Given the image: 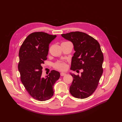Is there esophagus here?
<instances>
[{"instance_id":"1","label":"esophagus","mask_w":122,"mask_h":122,"mask_svg":"<svg viewBox=\"0 0 122 122\" xmlns=\"http://www.w3.org/2000/svg\"><path fill=\"white\" fill-rule=\"evenodd\" d=\"M66 75V73H64V72H61V76H63Z\"/></svg>"}]
</instances>
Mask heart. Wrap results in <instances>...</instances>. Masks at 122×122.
I'll return each mask as SVG.
<instances>
[{
	"label": "heart",
	"instance_id": "b5f03b06",
	"mask_svg": "<svg viewBox=\"0 0 122 122\" xmlns=\"http://www.w3.org/2000/svg\"><path fill=\"white\" fill-rule=\"evenodd\" d=\"M68 42H65L63 43H66ZM54 68L56 69L60 70V71H64L67 68V65L66 62L64 61H58L54 65Z\"/></svg>",
	"mask_w": 122,
	"mask_h": 122
}]
</instances>
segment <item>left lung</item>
<instances>
[{"label":"left lung","mask_w":122,"mask_h":122,"mask_svg":"<svg viewBox=\"0 0 122 122\" xmlns=\"http://www.w3.org/2000/svg\"><path fill=\"white\" fill-rule=\"evenodd\" d=\"M71 41L75 52L72 58L71 70H82L81 75L71 74L73 80L70 87L71 94L77 98L84 99L95 91L103 73L104 57L100 45L96 40L82 32L62 34Z\"/></svg>","instance_id":"8db88e82"}]
</instances>
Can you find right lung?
Returning <instances> with one entry per match:
<instances>
[{"label": "right lung", "mask_w": 122, "mask_h": 122, "mask_svg": "<svg viewBox=\"0 0 122 122\" xmlns=\"http://www.w3.org/2000/svg\"><path fill=\"white\" fill-rule=\"evenodd\" d=\"M56 37L44 32L28 35L22 44L19 52L18 70L25 89L33 98L43 101L53 96V86L60 73L52 70L45 78L42 77V65L47 60L49 45Z\"/></svg>", "instance_id": "right-lung-1"}]
</instances>
